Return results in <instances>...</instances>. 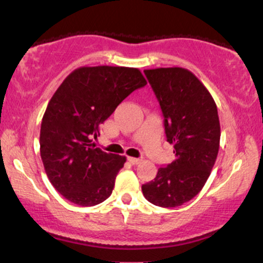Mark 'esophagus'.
Listing matches in <instances>:
<instances>
[{"label":"esophagus","instance_id":"esophagus-1","mask_svg":"<svg viewBox=\"0 0 263 263\" xmlns=\"http://www.w3.org/2000/svg\"><path fill=\"white\" fill-rule=\"evenodd\" d=\"M127 161L131 163V164H140V163H141V159L135 158V157H128Z\"/></svg>","mask_w":263,"mask_h":263}]
</instances>
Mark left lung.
<instances>
[{"mask_svg":"<svg viewBox=\"0 0 263 263\" xmlns=\"http://www.w3.org/2000/svg\"><path fill=\"white\" fill-rule=\"evenodd\" d=\"M164 117L167 141L176 159L142 185L149 203L180 206L203 189L215 164L220 146L218 107L192 71L184 68L144 70Z\"/></svg>","mask_w":263,"mask_h":263,"instance_id":"obj_1","label":"left lung"}]
</instances>
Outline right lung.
I'll use <instances>...</instances> for the list:
<instances>
[{"label": "right lung", "mask_w": 263, "mask_h": 263, "mask_svg": "<svg viewBox=\"0 0 263 263\" xmlns=\"http://www.w3.org/2000/svg\"><path fill=\"white\" fill-rule=\"evenodd\" d=\"M146 79L126 66H81L54 92L41 126V157L52 185L81 206L100 204L112 193L126 157L96 147L100 125Z\"/></svg>", "instance_id": "add662e5"}]
</instances>
